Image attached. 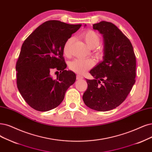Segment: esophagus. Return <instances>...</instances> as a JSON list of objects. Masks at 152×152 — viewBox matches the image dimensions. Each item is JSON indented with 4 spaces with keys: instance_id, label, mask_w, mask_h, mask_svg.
<instances>
[{
    "instance_id": "obj_1",
    "label": "esophagus",
    "mask_w": 152,
    "mask_h": 152,
    "mask_svg": "<svg viewBox=\"0 0 152 152\" xmlns=\"http://www.w3.org/2000/svg\"><path fill=\"white\" fill-rule=\"evenodd\" d=\"M83 77L82 76H80V75H77L76 76V80H83Z\"/></svg>"
}]
</instances>
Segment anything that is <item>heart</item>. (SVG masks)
<instances>
[{"instance_id":"obj_1","label":"heart","mask_w":152,"mask_h":152,"mask_svg":"<svg viewBox=\"0 0 152 152\" xmlns=\"http://www.w3.org/2000/svg\"><path fill=\"white\" fill-rule=\"evenodd\" d=\"M82 39L91 49V53L97 59H102L104 56V50L99 44L101 41V37L99 34L93 30L89 29L82 33ZM74 40V37H70L66 40L63 46L64 54L69 57L71 55V47ZM94 65V61L91 58L88 59H76L71 61L69 64V69L77 74L83 75L88 70L90 69Z\"/></svg>"}]
</instances>
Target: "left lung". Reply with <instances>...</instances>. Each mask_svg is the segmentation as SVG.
Instances as JSON below:
<instances>
[{
    "instance_id": "8db88e82",
    "label": "left lung",
    "mask_w": 152,
    "mask_h": 152,
    "mask_svg": "<svg viewBox=\"0 0 152 152\" xmlns=\"http://www.w3.org/2000/svg\"><path fill=\"white\" fill-rule=\"evenodd\" d=\"M104 38L103 60L89 73L84 103L98 111L113 110L126 98L135 83L136 57L128 38L115 24L102 21L93 26Z\"/></svg>"
}]
</instances>
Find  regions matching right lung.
Listing matches in <instances>:
<instances>
[{
	"mask_svg": "<svg viewBox=\"0 0 152 152\" xmlns=\"http://www.w3.org/2000/svg\"><path fill=\"white\" fill-rule=\"evenodd\" d=\"M81 26L48 20L36 28L22 44L15 66L17 86L33 109L47 111L56 108L75 82V73L65 70L63 46ZM53 69L60 72L56 79L50 76Z\"/></svg>",
	"mask_w": 152,
	"mask_h": 152,
	"instance_id": "obj_1",
	"label": "right lung"
}]
</instances>
